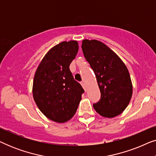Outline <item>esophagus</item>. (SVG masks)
<instances>
[{
    "instance_id": "34e87169",
    "label": "esophagus",
    "mask_w": 156,
    "mask_h": 156,
    "mask_svg": "<svg viewBox=\"0 0 156 156\" xmlns=\"http://www.w3.org/2000/svg\"><path fill=\"white\" fill-rule=\"evenodd\" d=\"M81 84H82V87L83 88H84V89H85V83H84V82H81ZM85 90H86V89H85Z\"/></svg>"
}]
</instances>
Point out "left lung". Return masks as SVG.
<instances>
[{
  "label": "left lung",
  "instance_id": "1",
  "mask_svg": "<svg viewBox=\"0 0 156 156\" xmlns=\"http://www.w3.org/2000/svg\"><path fill=\"white\" fill-rule=\"evenodd\" d=\"M82 49L101 92V99L93 104L95 111L106 118L121 114L129 105L133 92L126 66L114 51L99 40H84Z\"/></svg>",
  "mask_w": 156,
  "mask_h": 156
}]
</instances>
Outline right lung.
Returning <instances> with one entry per match:
<instances>
[{"instance_id": "add662e5", "label": "right lung", "mask_w": 156, "mask_h": 156, "mask_svg": "<svg viewBox=\"0 0 156 156\" xmlns=\"http://www.w3.org/2000/svg\"><path fill=\"white\" fill-rule=\"evenodd\" d=\"M78 49L74 40L53 47L43 57L34 76V100L42 114L55 122H66L73 117L84 92L69 69Z\"/></svg>"}]
</instances>
